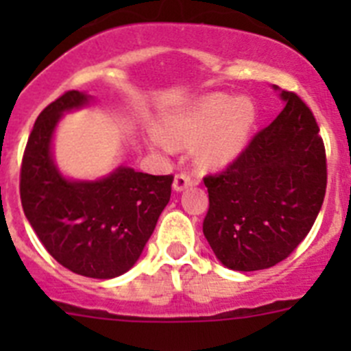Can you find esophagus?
Instances as JSON below:
<instances>
[{"mask_svg": "<svg viewBox=\"0 0 351 351\" xmlns=\"http://www.w3.org/2000/svg\"><path fill=\"white\" fill-rule=\"evenodd\" d=\"M193 184H195V179L191 178L190 173H186V172H179L178 176H176V179H173V190L176 191H182Z\"/></svg>", "mask_w": 351, "mask_h": 351, "instance_id": "1", "label": "esophagus"}]
</instances>
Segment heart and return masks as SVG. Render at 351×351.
<instances>
[{"label": "heart", "mask_w": 351, "mask_h": 351, "mask_svg": "<svg viewBox=\"0 0 351 351\" xmlns=\"http://www.w3.org/2000/svg\"><path fill=\"white\" fill-rule=\"evenodd\" d=\"M255 104L239 96L230 100L226 95H207L182 112L169 117L161 126V147H186L199 142L200 156L210 165H225L234 160L255 126Z\"/></svg>", "instance_id": "1"}]
</instances>
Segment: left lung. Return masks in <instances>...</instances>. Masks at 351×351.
I'll use <instances>...</instances> for the list:
<instances>
[{
  "instance_id": "left-lung-1",
  "label": "left lung",
  "mask_w": 351,
  "mask_h": 351,
  "mask_svg": "<svg viewBox=\"0 0 351 351\" xmlns=\"http://www.w3.org/2000/svg\"><path fill=\"white\" fill-rule=\"evenodd\" d=\"M278 89V88H276ZM285 108L218 173L204 178V235L232 271H260L291 255L324 204L327 158L320 128L295 93Z\"/></svg>"
}]
</instances>
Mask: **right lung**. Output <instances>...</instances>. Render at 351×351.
I'll return each instance as SVG.
<instances>
[{
    "label": "right lung",
    "instance_id": "1",
    "mask_svg": "<svg viewBox=\"0 0 351 351\" xmlns=\"http://www.w3.org/2000/svg\"><path fill=\"white\" fill-rule=\"evenodd\" d=\"M89 101L66 91L40 112L21 165V202L49 255L75 274L110 280L133 267L170 200L173 176L119 167L100 181H70L51 144L63 112Z\"/></svg>",
    "mask_w": 351,
    "mask_h": 351
}]
</instances>
